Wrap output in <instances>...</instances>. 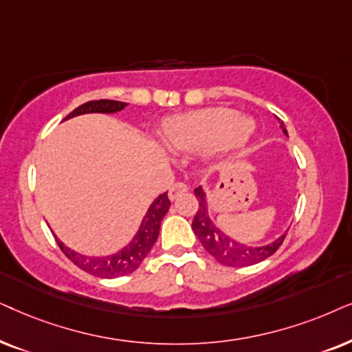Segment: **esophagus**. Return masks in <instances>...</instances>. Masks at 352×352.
Here are the masks:
<instances>
[{
	"label": "esophagus",
	"instance_id": "1",
	"mask_svg": "<svg viewBox=\"0 0 352 352\" xmlns=\"http://www.w3.org/2000/svg\"><path fill=\"white\" fill-rule=\"evenodd\" d=\"M186 191H188V185H186L185 182H177V184H173L172 188L168 190V198L175 199L177 196L182 193H186Z\"/></svg>",
	"mask_w": 352,
	"mask_h": 352
}]
</instances>
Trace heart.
I'll list each match as a JSON object with an SVG mask.
<instances>
[{"mask_svg": "<svg viewBox=\"0 0 352 352\" xmlns=\"http://www.w3.org/2000/svg\"><path fill=\"white\" fill-rule=\"evenodd\" d=\"M164 140L177 153H195L212 148L233 151L245 146L254 124L227 107H209L175 116L164 124Z\"/></svg>", "mask_w": 352, "mask_h": 352, "instance_id": "b5f03b06", "label": "heart"}]
</instances>
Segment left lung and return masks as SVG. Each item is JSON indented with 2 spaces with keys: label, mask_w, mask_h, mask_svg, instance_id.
I'll use <instances>...</instances> for the list:
<instances>
[{
  "label": "left lung",
  "mask_w": 352,
  "mask_h": 352,
  "mask_svg": "<svg viewBox=\"0 0 352 352\" xmlns=\"http://www.w3.org/2000/svg\"><path fill=\"white\" fill-rule=\"evenodd\" d=\"M280 127L283 129V133H287L283 122H280ZM195 196L198 198L199 208L196 210V215L191 223L195 235L199 238L201 245L215 261L220 262L222 265L227 267H248L259 264V262L265 261L267 257H270L274 252L282 246L285 236H280L277 241L270 243L267 246H250L243 245V243L233 240L228 235H225L223 232H220L217 227L212 223V220L209 217L208 212V203H206V195L204 191L199 188L195 190Z\"/></svg>",
  "instance_id": "obj_1"
}]
</instances>
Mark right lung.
I'll list each match as a JSON object with an SVG mask.
<instances>
[{
  "instance_id": "add662e5",
  "label": "right lung",
  "mask_w": 352,
  "mask_h": 352,
  "mask_svg": "<svg viewBox=\"0 0 352 352\" xmlns=\"http://www.w3.org/2000/svg\"><path fill=\"white\" fill-rule=\"evenodd\" d=\"M127 106V102L120 101H112V100H93L88 101L85 104L78 106L77 109L70 112L65 119L70 117L80 116V114H90V112H104V114H111V112L122 111ZM170 206V199H168L167 191L162 193L154 203L149 206L146 215H144L142 227L135 238L129 246H125L124 250L116 252V254L107 256V257H87L78 254L72 250H69L67 246H64L63 243L58 240V245L60 251L74 262L78 269L88 272V274L95 275L100 278H116V277H124V275L132 274L142 265L144 257L149 254V251L153 250L154 243L157 240L159 228H161V222L164 215L168 210Z\"/></svg>"
}]
</instances>
